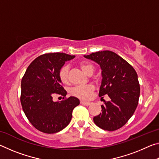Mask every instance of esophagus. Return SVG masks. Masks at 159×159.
<instances>
[{
	"instance_id": "esophagus-1",
	"label": "esophagus",
	"mask_w": 159,
	"mask_h": 159,
	"mask_svg": "<svg viewBox=\"0 0 159 159\" xmlns=\"http://www.w3.org/2000/svg\"><path fill=\"white\" fill-rule=\"evenodd\" d=\"M80 104H83V105H85V106H89V105H90L91 104V102H84V101H80Z\"/></svg>"
}]
</instances>
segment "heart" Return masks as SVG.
Segmentation results:
<instances>
[{
  "mask_svg": "<svg viewBox=\"0 0 159 159\" xmlns=\"http://www.w3.org/2000/svg\"><path fill=\"white\" fill-rule=\"evenodd\" d=\"M80 67L82 71L88 76H91L93 74L94 70H95L92 64L88 62H81L80 64ZM68 71L69 67L67 65L63 66L59 71V77H60L61 81L64 83L68 82ZM94 89L95 88L92 85L76 86V87L72 88L71 93L72 95L80 99H87L90 98Z\"/></svg>",
  "mask_w": 159,
  "mask_h": 159,
  "instance_id": "b5f03b06",
  "label": "heart"
}]
</instances>
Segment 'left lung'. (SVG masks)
<instances>
[{
    "label": "left lung",
    "instance_id": "obj_1",
    "mask_svg": "<svg viewBox=\"0 0 159 159\" xmlns=\"http://www.w3.org/2000/svg\"><path fill=\"white\" fill-rule=\"evenodd\" d=\"M84 57L95 61L102 70L99 96L108 95L102 111L93 120L99 128L114 131L124 125L138 107L140 88L138 74L130 64L114 52L99 51Z\"/></svg>",
    "mask_w": 159,
    "mask_h": 159
}]
</instances>
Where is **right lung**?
Returning a JSON list of instances; mask_svg holds the SVG:
<instances>
[{"mask_svg": "<svg viewBox=\"0 0 159 159\" xmlns=\"http://www.w3.org/2000/svg\"><path fill=\"white\" fill-rule=\"evenodd\" d=\"M74 57L63 52L44 54L29 64L21 79L23 111L31 124L43 133L52 134L63 130L71 121L73 109L80 104L79 99L72 96L61 102L52 99L56 94L66 95L59 71Z\"/></svg>", "mask_w": 159, "mask_h": 159, "instance_id": "1", "label": "right lung"}]
</instances>
